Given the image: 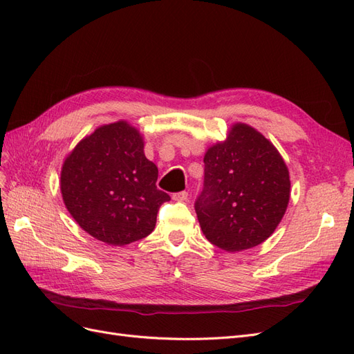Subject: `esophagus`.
I'll return each instance as SVG.
<instances>
[{
	"label": "esophagus",
	"instance_id": "obj_1",
	"mask_svg": "<svg viewBox=\"0 0 354 354\" xmlns=\"http://www.w3.org/2000/svg\"><path fill=\"white\" fill-rule=\"evenodd\" d=\"M173 199L177 202L187 201V192H177V194H173Z\"/></svg>",
	"mask_w": 354,
	"mask_h": 354
}]
</instances>
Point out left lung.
I'll list each match as a JSON object with an SVG mask.
<instances>
[{
    "instance_id": "8db88e82",
    "label": "left lung",
    "mask_w": 354,
    "mask_h": 354,
    "mask_svg": "<svg viewBox=\"0 0 354 354\" xmlns=\"http://www.w3.org/2000/svg\"><path fill=\"white\" fill-rule=\"evenodd\" d=\"M203 190L195 202L205 238L227 252L254 248L279 226L291 196L289 171L273 143L248 124L203 156Z\"/></svg>"
}]
</instances>
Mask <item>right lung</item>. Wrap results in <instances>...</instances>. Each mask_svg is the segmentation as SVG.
Masks as SVG:
<instances>
[{
    "label": "right lung",
    "instance_id": "right-lung-1",
    "mask_svg": "<svg viewBox=\"0 0 354 354\" xmlns=\"http://www.w3.org/2000/svg\"><path fill=\"white\" fill-rule=\"evenodd\" d=\"M143 149L140 131L121 120L95 128L65 158L63 202L94 239L124 246L153 232L169 195L156 189L158 167Z\"/></svg>",
    "mask_w": 354,
    "mask_h": 354
}]
</instances>
